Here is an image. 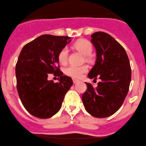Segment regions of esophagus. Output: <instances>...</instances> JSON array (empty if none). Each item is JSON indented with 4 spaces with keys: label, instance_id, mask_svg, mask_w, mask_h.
Masks as SVG:
<instances>
[{
    "label": "esophagus",
    "instance_id": "esophagus-1",
    "mask_svg": "<svg viewBox=\"0 0 146 146\" xmlns=\"http://www.w3.org/2000/svg\"><path fill=\"white\" fill-rule=\"evenodd\" d=\"M72 80H73V82L74 83H76L77 82H78V80H77V79H75V78H72Z\"/></svg>",
    "mask_w": 146,
    "mask_h": 146
}]
</instances>
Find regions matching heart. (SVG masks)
Instances as JSON below:
<instances>
[{"label":"heart","instance_id":"1","mask_svg":"<svg viewBox=\"0 0 146 146\" xmlns=\"http://www.w3.org/2000/svg\"><path fill=\"white\" fill-rule=\"evenodd\" d=\"M74 47L82 52L84 55L85 58L88 59L89 56L91 54L92 52V45L89 41L85 40V39H81L78 41L74 45ZM68 53L69 50L67 47H64L60 50L58 54V60L60 63L65 64L67 63L68 60ZM88 71V66L86 65L82 66H75L70 65L65 69V72L67 75L70 76L73 78H80L82 74Z\"/></svg>","mask_w":146,"mask_h":146}]
</instances>
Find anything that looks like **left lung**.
<instances>
[{"label":"left lung","mask_w":146,"mask_h":146,"mask_svg":"<svg viewBox=\"0 0 146 146\" xmlns=\"http://www.w3.org/2000/svg\"><path fill=\"white\" fill-rule=\"evenodd\" d=\"M96 60L88 73L90 79L101 80L94 88L86 82L82 101L87 112L97 118L111 116L121 107L128 93L131 78L129 60L125 49L105 32L91 35Z\"/></svg>","instance_id":"1"}]
</instances>
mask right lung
I'll return each mask as SVG.
<instances>
[{"mask_svg": "<svg viewBox=\"0 0 146 146\" xmlns=\"http://www.w3.org/2000/svg\"><path fill=\"white\" fill-rule=\"evenodd\" d=\"M71 37L43 35L23 48L16 64L17 88L21 101L30 114L48 119L61 109L66 92L73 84L60 70L58 54ZM49 73L60 77L48 81Z\"/></svg>", "mask_w": 146, "mask_h": 146, "instance_id": "right-lung-1", "label": "right lung"}]
</instances>
